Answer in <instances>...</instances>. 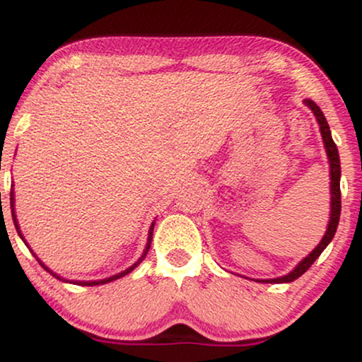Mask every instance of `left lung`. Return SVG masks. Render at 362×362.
<instances>
[{
	"label": "left lung",
	"mask_w": 362,
	"mask_h": 362,
	"mask_svg": "<svg viewBox=\"0 0 362 362\" xmlns=\"http://www.w3.org/2000/svg\"><path fill=\"white\" fill-rule=\"evenodd\" d=\"M305 103L310 107L311 110H313V114L317 115V120L320 124V131H322L323 143H325L328 161H330V192H332L330 221H328V228H327L325 235H323L322 242L318 243V247L315 248V250L311 252L310 255L306 257V259H303L300 264L294 267L293 272H289L288 276H284V277H277V279L262 281V282H291V281L298 279L300 276H303V274H305L311 267V265H313V262L317 260L320 255H322V252L325 250L327 245L332 242V238H334L335 231H337V226H339V219H340V160H339V149H337V146H335L334 139H332L330 127H328L325 115H323V112L320 110V107L311 100H305Z\"/></svg>",
	"instance_id": "left-lung-1"
}]
</instances>
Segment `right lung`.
Masks as SVG:
<instances>
[{"instance_id":"right-lung-1","label":"right lung","mask_w":362,"mask_h":362,"mask_svg":"<svg viewBox=\"0 0 362 362\" xmlns=\"http://www.w3.org/2000/svg\"><path fill=\"white\" fill-rule=\"evenodd\" d=\"M10 201H11V206H13V192H11V195H10ZM13 221H15V226H16V231H18V235H20V230H18V224H16V216H15V213H13ZM153 226H155V224H151V228H149V236H148V245H146V250H144V255H146V252L149 250V247H151V236H153ZM22 236V235H20ZM143 255V257H144ZM40 264H42V262H40ZM139 264V262H138ZM138 264H134L132 265L131 269H127V271H124V272H120V274H117V276H112V277H107V279H103V281H93V282H76V284H81V286H97V284H107V282H112V281H115V279H119V277H122V276H126V274H129L132 271V269L136 267V265ZM47 269V267H45ZM52 274V272H51ZM52 276H56V274H52ZM57 279H61L59 276H56Z\"/></svg>"}]
</instances>
